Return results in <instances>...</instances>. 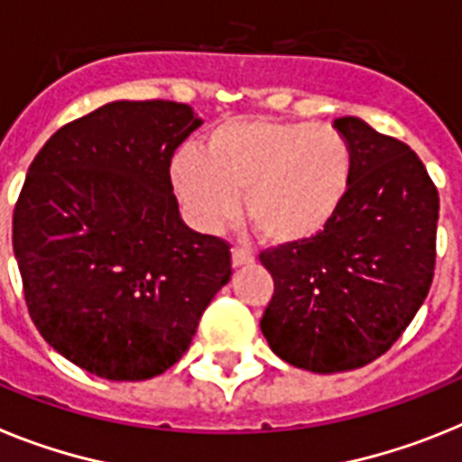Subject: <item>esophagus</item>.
<instances>
[{
    "label": "esophagus",
    "instance_id": "obj_1",
    "mask_svg": "<svg viewBox=\"0 0 462 462\" xmlns=\"http://www.w3.org/2000/svg\"><path fill=\"white\" fill-rule=\"evenodd\" d=\"M254 263V254L246 248H232V267H242V264Z\"/></svg>",
    "mask_w": 462,
    "mask_h": 462
}]
</instances>
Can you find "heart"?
Returning a JSON list of instances; mask_svg holds the SVG:
<instances>
[{
    "label": "heart",
    "mask_w": 462,
    "mask_h": 462,
    "mask_svg": "<svg viewBox=\"0 0 462 462\" xmlns=\"http://www.w3.org/2000/svg\"><path fill=\"white\" fill-rule=\"evenodd\" d=\"M170 179L188 216L218 230L244 214L272 246H300L330 227L353 181V151L332 125L304 120H230L171 160Z\"/></svg>",
    "instance_id": "1"
}]
</instances>
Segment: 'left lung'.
Masks as SVG:
<instances>
[{
  "label": "left lung",
  "instance_id": "obj_1",
  "mask_svg": "<svg viewBox=\"0 0 462 462\" xmlns=\"http://www.w3.org/2000/svg\"><path fill=\"white\" fill-rule=\"evenodd\" d=\"M332 127L353 151L346 202L311 242L260 254L274 279L260 330L281 360L319 374L358 370L398 342L430 291L439 218L407 143L356 116Z\"/></svg>",
  "mask_w": 462,
  "mask_h": 462
}]
</instances>
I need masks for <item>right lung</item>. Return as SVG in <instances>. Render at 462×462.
<instances>
[{
    "label": "right lung",
    "mask_w": 462,
    "mask_h": 462,
    "mask_svg": "<svg viewBox=\"0 0 462 462\" xmlns=\"http://www.w3.org/2000/svg\"><path fill=\"white\" fill-rule=\"evenodd\" d=\"M199 125L188 104L120 99L60 127L27 170L14 211L27 309L90 374L170 370L230 281V246L183 223L170 179Z\"/></svg>",
    "instance_id": "1"
}]
</instances>
